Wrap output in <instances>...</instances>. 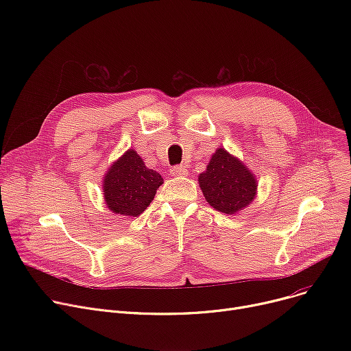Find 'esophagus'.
<instances>
[{"label":"esophagus","mask_w":351,"mask_h":351,"mask_svg":"<svg viewBox=\"0 0 351 351\" xmlns=\"http://www.w3.org/2000/svg\"><path fill=\"white\" fill-rule=\"evenodd\" d=\"M172 176H188L189 171L185 168V166H173L171 169Z\"/></svg>","instance_id":"esophagus-1"}]
</instances>
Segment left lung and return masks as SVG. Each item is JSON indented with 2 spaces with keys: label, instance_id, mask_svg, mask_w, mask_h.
<instances>
[{
  "label": "left lung",
  "instance_id": "obj_1",
  "mask_svg": "<svg viewBox=\"0 0 351 351\" xmlns=\"http://www.w3.org/2000/svg\"><path fill=\"white\" fill-rule=\"evenodd\" d=\"M199 185L210 206L228 215L247 206L257 189L246 166L222 147L213 154L208 169L199 175Z\"/></svg>",
  "mask_w": 351,
  "mask_h": 351
}]
</instances>
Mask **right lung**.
<instances>
[{"mask_svg":"<svg viewBox=\"0 0 351 351\" xmlns=\"http://www.w3.org/2000/svg\"><path fill=\"white\" fill-rule=\"evenodd\" d=\"M162 183V176L156 171L147 169L141 156L129 149L106 172L105 202L112 212L135 217L151 205Z\"/></svg>","mask_w":351,"mask_h":351,"instance_id":"obj_1","label":"right lung"}]
</instances>
